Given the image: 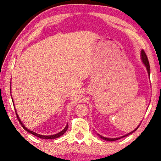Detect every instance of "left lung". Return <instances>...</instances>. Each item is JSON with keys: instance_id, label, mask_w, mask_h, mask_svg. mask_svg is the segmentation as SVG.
Returning <instances> with one entry per match:
<instances>
[{"instance_id": "left-lung-1", "label": "left lung", "mask_w": 161, "mask_h": 161, "mask_svg": "<svg viewBox=\"0 0 161 161\" xmlns=\"http://www.w3.org/2000/svg\"><path fill=\"white\" fill-rule=\"evenodd\" d=\"M141 58H142V61L143 64H144V65L145 67H146V68H147V72H148V75H149V76H150V67H149V63L148 58H147V56L146 53H145V52H144V50H142V52H141ZM141 123H142V122H141ZM140 125H141V124H140ZM139 125H138V126L137 127H136V128L135 130H134L131 131L130 133H127V134H125V136H121V137L111 138H106V137H104V136H102L99 135V134H97V135H98L99 136H100V138H102V139L105 140V141H108V142H114V141H116V140H118V139H120V138H122L123 137H125V136H127L130 135L131 133H134V132H135V131L136 130H137V129L138 128V127H139Z\"/></svg>"}]
</instances>
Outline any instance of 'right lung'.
Returning a JSON list of instances; mask_svg holds the SVG:
<instances>
[{
    "mask_svg": "<svg viewBox=\"0 0 161 161\" xmlns=\"http://www.w3.org/2000/svg\"><path fill=\"white\" fill-rule=\"evenodd\" d=\"M11 97H12V96H11ZM12 102L14 103V101H13V99H12ZM16 111V114H17V119H18V120H19V123H20V125H22V126H23V128L25 129L26 131L28 132V133H30L31 134H33V135L36 136H37V137H39V138H43V139H54V138H57L60 137L61 136L64 135V133L67 130V128H68V124H67V125H66V127H64V129L63 130H61V132H59V133H56V134H54V135H50V136H44V135H40V134H38V133H35V132H33V131H31V130H28V129L27 128V127H26L25 126V125H23V123L21 122L20 119H19V116H18V114H17V111Z\"/></svg>",
    "mask_w": 161,
    "mask_h": 161,
    "instance_id": "add662e5",
    "label": "right lung"
}]
</instances>
